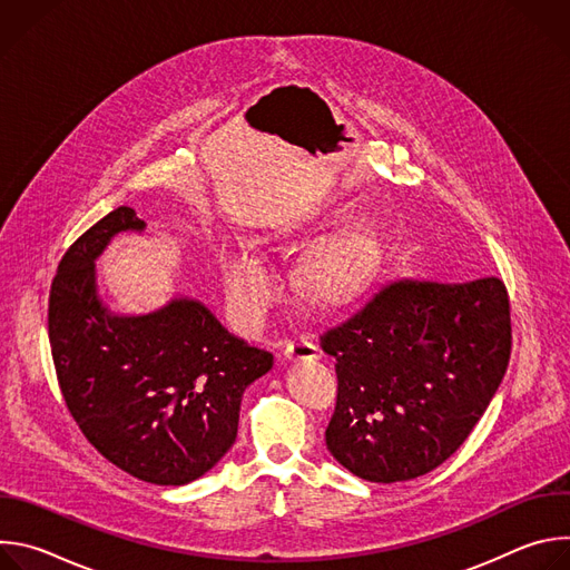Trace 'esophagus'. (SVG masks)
<instances>
[{"label": "esophagus", "instance_id": "esophagus-1", "mask_svg": "<svg viewBox=\"0 0 570 570\" xmlns=\"http://www.w3.org/2000/svg\"><path fill=\"white\" fill-rule=\"evenodd\" d=\"M317 354H320L317 347L308 338H304V336L291 341L286 345V350H284V358L286 361H315Z\"/></svg>", "mask_w": 570, "mask_h": 570}]
</instances>
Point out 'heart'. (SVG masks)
Wrapping results in <instances>:
<instances>
[{
    "mask_svg": "<svg viewBox=\"0 0 570 570\" xmlns=\"http://www.w3.org/2000/svg\"><path fill=\"white\" fill-rule=\"evenodd\" d=\"M220 277L229 306L240 327L257 330L279 284L275 273L253 253L229 250L220 259ZM363 279V257L345 240L324 243L299 266V286L315 304H338L347 299Z\"/></svg>",
    "mask_w": 570,
    "mask_h": 570,
    "instance_id": "heart-1",
    "label": "heart"
}]
</instances>
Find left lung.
<instances>
[{"label": "left lung", "mask_w": 570, "mask_h": 570, "mask_svg": "<svg viewBox=\"0 0 570 570\" xmlns=\"http://www.w3.org/2000/svg\"><path fill=\"white\" fill-rule=\"evenodd\" d=\"M336 358L330 453L370 482L424 475L451 458L510 361V299L499 277L399 279L320 336Z\"/></svg>", "instance_id": "obj_1"}]
</instances>
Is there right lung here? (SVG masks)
<instances>
[{"instance_id": "1", "label": "right lung", "mask_w": 570, "mask_h": 570, "mask_svg": "<svg viewBox=\"0 0 570 570\" xmlns=\"http://www.w3.org/2000/svg\"><path fill=\"white\" fill-rule=\"evenodd\" d=\"M117 207L60 259L49 293V343L67 409L90 444L150 484H187L234 444L240 396L271 372L273 354L229 334L198 299L176 295L139 315L99 295L97 259L124 232Z\"/></svg>"}]
</instances>
